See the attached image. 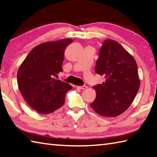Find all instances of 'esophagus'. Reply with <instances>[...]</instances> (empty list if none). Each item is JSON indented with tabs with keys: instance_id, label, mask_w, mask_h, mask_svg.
Listing matches in <instances>:
<instances>
[{
	"instance_id": "esophagus-1",
	"label": "esophagus",
	"mask_w": 157,
	"mask_h": 157,
	"mask_svg": "<svg viewBox=\"0 0 157 157\" xmlns=\"http://www.w3.org/2000/svg\"><path fill=\"white\" fill-rule=\"evenodd\" d=\"M76 87L80 89H82V90H84V89H86V88H87V86H85V85H83V86H76Z\"/></svg>"
}]
</instances>
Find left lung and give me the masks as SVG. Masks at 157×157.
Instances as JSON below:
<instances>
[{
  "label": "left lung",
  "instance_id": "obj_1",
  "mask_svg": "<svg viewBox=\"0 0 157 157\" xmlns=\"http://www.w3.org/2000/svg\"><path fill=\"white\" fill-rule=\"evenodd\" d=\"M95 69L105 82L93 86L96 98L90 107L100 116H119L130 106L140 87L136 62L116 41L106 40L99 50Z\"/></svg>",
  "mask_w": 157,
  "mask_h": 157
}]
</instances>
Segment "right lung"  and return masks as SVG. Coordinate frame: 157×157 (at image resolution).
<instances>
[{"label": "right lung", "mask_w": 157, "mask_h": 157, "mask_svg": "<svg viewBox=\"0 0 157 157\" xmlns=\"http://www.w3.org/2000/svg\"><path fill=\"white\" fill-rule=\"evenodd\" d=\"M73 41L64 39L38 45L27 56L17 72L20 92L29 105L37 112L48 114L61 107L68 83L56 79L62 72L64 50Z\"/></svg>", "instance_id": "1"}]
</instances>
